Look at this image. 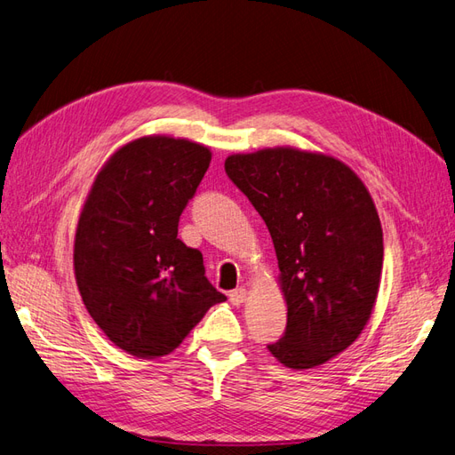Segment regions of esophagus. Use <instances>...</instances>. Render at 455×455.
Here are the masks:
<instances>
[{"label": "esophagus", "instance_id": "esophagus-1", "mask_svg": "<svg viewBox=\"0 0 455 455\" xmlns=\"http://www.w3.org/2000/svg\"><path fill=\"white\" fill-rule=\"evenodd\" d=\"M244 299H246V291H244V288H235V291L229 292V301H231L233 306L244 304Z\"/></svg>", "mask_w": 455, "mask_h": 455}]
</instances>
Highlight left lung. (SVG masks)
Returning a JSON list of instances; mask_svg holds the SVG:
<instances>
[{
	"mask_svg": "<svg viewBox=\"0 0 455 455\" xmlns=\"http://www.w3.org/2000/svg\"><path fill=\"white\" fill-rule=\"evenodd\" d=\"M229 180L271 233L286 330L267 349L281 364H324L359 338L374 309L383 231L366 186L346 163L296 148L226 159Z\"/></svg>",
	"mask_w": 455,
	"mask_h": 455,
	"instance_id": "1",
	"label": "left lung"
}]
</instances>
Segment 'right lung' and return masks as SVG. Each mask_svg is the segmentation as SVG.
<instances>
[{
	"label": "right lung",
	"instance_id": "1",
	"mask_svg": "<svg viewBox=\"0 0 455 455\" xmlns=\"http://www.w3.org/2000/svg\"><path fill=\"white\" fill-rule=\"evenodd\" d=\"M211 149L172 136L119 148L96 174L74 241L79 294L102 332L140 359L169 355L226 296L178 222L209 169Z\"/></svg>",
	"mask_w": 455,
	"mask_h": 455
}]
</instances>
